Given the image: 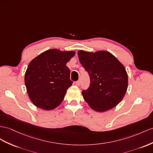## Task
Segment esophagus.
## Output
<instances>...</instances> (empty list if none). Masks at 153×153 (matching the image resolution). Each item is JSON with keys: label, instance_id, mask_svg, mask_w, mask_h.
Wrapping results in <instances>:
<instances>
[{"label": "esophagus", "instance_id": "esophagus-1", "mask_svg": "<svg viewBox=\"0 0 153 153\" xmlns=\"http://www.w3.org/2000/svg\"><path fill=\"white\" fill-rule=\"evenodd\" d=\"M75 83H76V86H79L80 84H81V82H80V81H77Z\"/></svg>", "mask_w": 153, "mask_h": 153}]
</instances>
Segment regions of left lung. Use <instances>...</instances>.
I'll return each mask as SVG.
<instances>
[{"instance_id":"1","label":"left lung","mask_w":153,"mask_h":153,"mask_svg":"<svg viewBox=\"0 0 153 153\" xmlns=\"http://www.w3.org/2000/svg\"><path fill=\"white\" fill-rule=\"evenodd\" d=\"M77 54L91 78L89 88L82 92L86 102L99 112L116 107L128 88V74L124 65L107 51L79 50Z\"/></svg>"}]
</instances>
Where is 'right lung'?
<instances>
[{
	"label": "right lung",
	"mask_w": 153,
	"mask_h": 153,
	"mask_svg": "<svg viewBox=\"0 0 153 153\" xmlns=\"http://www.w3.org/2000/svg\"><path fill=\"white\" fill-rule=\"evenodd\" d=\"M75 54L74 51L50 49L30 61L25 83L29 98L35 106L51 111L62 103L73 83L66 65Z\"/></svg>",
	"instance_id": "1"
}]
</instances>
